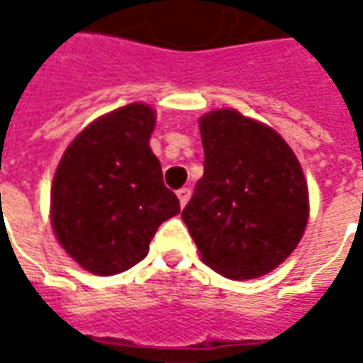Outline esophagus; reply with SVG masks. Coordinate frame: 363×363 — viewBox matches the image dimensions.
<instances>
[{
  "mask_svg": "<svg viewBox=\"0 0 363 363\" xmlns=\"http://www.w3.org/2000/svg\"><path fill=\"white\" fill-rule=\"evenodd\" d=\"M189 198H191V189L189 188H182L177 191V200H179V206H182V208L189 202Z\"/></svg>",
  "mask_w": 363,
  "mask_h": 363,
  "instance_id": "1",
  "label": "esophagus"
}]
</instances>
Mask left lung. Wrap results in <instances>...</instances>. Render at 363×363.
<instances>
[{"label":"left lung","instance_id":"1","mask_svg":"<svg viewBox=\"0 0 363 363\" xmlns=\"http://www.w3.org/2000/svg\"><path fill=\"white\" fill-rule=\"evenodd\" d=\"M200 133L203 175L182 218L210 269L234 281L264 277L307 228L303 167L272 127L234 108L206 113Z\"/></svg>","mask_w":363,"mask_h":363}]
</instances>
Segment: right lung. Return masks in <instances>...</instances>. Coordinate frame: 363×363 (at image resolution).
Here are the masks:
<instances>
[{
	"mask_svg": "<svg viewBox=\"0 0 363 363\" xmlns=\"http://www.w3.org/2000/svg\"><path fill=\"white\" fill-rule=\"evenodd\" d=\"M157 113L145 103L94 119L66 147L50 189V222L58 244L84 271H129L149 252L179 200L163 186L149 139Z\"/></svg>",
	"mask_w": 363,
	"mask_h": 363,
	"instance_id": "1",
	"label": "right lung"
}]
</instances>
